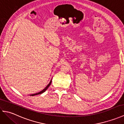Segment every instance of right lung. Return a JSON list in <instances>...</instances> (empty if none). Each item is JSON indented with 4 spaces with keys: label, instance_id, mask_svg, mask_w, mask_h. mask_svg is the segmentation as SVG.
<instances>
[{
    "label": "right lung",
    "instance_id": "1",
    "mask_svg": "<svg viewBox=\"0 0 124 124\" xmlns=\"http://www.w3.org/2000/svg\"><path fill=\"white\" fill-rule=\"evenodd\" d=\"M51 83H52V79H51V81H50V82H49V83L48 84V85H47V86L46 87L43 89V90H42V91H40V92H38V93H36V94H31V95H30V96H35V95H38V94H40L43 93L44 92H45V91L47 90V89L49 87V86L50 85H51Z\"/></svg>",
    "mask_w": 124,
    "mask_h": 124
}]
</instances>
